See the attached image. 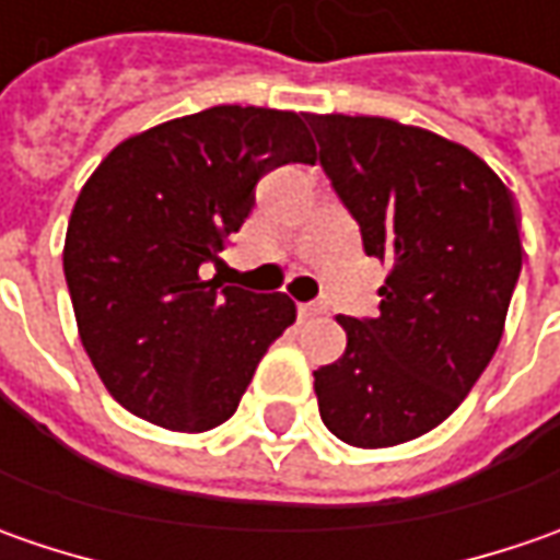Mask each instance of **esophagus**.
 I'll return each mask as SVG.
<instances>
[{
	"label": "esophagus",
	"mask_w": 560,
	"mask_h": 560,
	"mask_svg": "<svg viewBox=\"0 0 560 560\" xmlns=\"http://www.w3.org/2000/svg\"><path fill=\"white\" fill-rule=\"evenodd\" d=\"M317 314H324V305H314V302H305L299 305V320H312Z\"/></svg>",
	"instance_id": "34e87169"
}]
</instances>
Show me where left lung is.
<instances>
[{"label":"left lung","instance_id":"left-lung-1","mask_svg":"<svg viewBox=\"0 0 560 560\" xmlns=\"http://www.w3.org/2000/svg\"><path fill=\"white\" fill-rule=\"evenodd\" d=\"M305 118L364 252L389 265L376 317H336L349 342L314 371L320 420L355 448L401 445L440 427L495 355L521 221L511 189L462 142L393 118Z\"/></svg>","mask_w":560,"mask_h":560}]
</instances>
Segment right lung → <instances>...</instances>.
Wrapping results in <instances>:
<instances>
[{
    "instance_id": "right-lung-1",
    "label": "right lung",
    "mask_w": 560,
    "mask_h": 560,
    "mask_svg": "<svg viewBox=\"0 0 560 560\" xmlns=\"http://www.w3.org/2000/svg\"><path fill=\"white\" fill-rule=\"evenodd\" d=\"M317 162L305 118L214 105L118 142L77 196L65 280L105 389L174 433L221 427L270 342L295 320L287 292L205 280L280 164Z\"/></svg>"
}]
</instances>
